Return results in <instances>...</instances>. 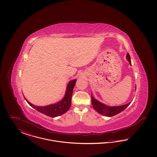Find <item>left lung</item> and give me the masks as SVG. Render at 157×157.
Masks as SVG:
<instances>
[{"instance_id":"obj_1","label":"left lung","mask_w":157,"mask_h":157,"mask_svg":"<svg viewBox=\"0 0 157 157\" xmlns=\"http://www.w3.org/2000/svg\"><path fill=\"white\" fill-rule=\"evenodd\" d=\"M127 59L128 61L129 62V64L131 65V58L129 53H127ZM91 100H92L91 101H92V105L93 108L99 113L107 116V117H112V116L116 115L117 114L119 113L122 111H124L125 109H126L128 106L131 104V102H129L127 104L121 105V106H109L100 102L99 101H98V100L95 99L93 97L92 95H91Z\"/></svg>"}]
</instances>
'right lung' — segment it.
<instances>
[{
    "label": "right lung",
    "instance_id": "add662e5",
    "mask_svg": "<svg viewBox=\"0 0 157 157\" xmlns=\"http://www.w3.org/2000/svg\"><path fill=\"white\" fill-rule=\"evenodd\" d=\"M76 80H72L69 82L66 90V94L64 98L58 103L54 104L49 105L45 106H37L32 104L25 98L27 102L32 108H35L37 111L41 112L46 115L50 117H56L61 115L67 112L71 105V99L73 90L75 86Z\"/></svg>",
    "mask_w": 157,
    "mask_h": 157
}]
</instances>
